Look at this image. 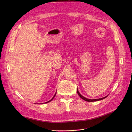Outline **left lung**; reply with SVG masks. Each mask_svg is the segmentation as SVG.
Masks as SVG:
<instances>
[{"label": "left lung", "mask_w": 132, "mask_h": 132, "mask_svg": "<svg viewBox=\"0 0 132 132\" xmlns=\"http://www.w3.org/2000/svg\"><path fill=\"white\" fill-rule=\"evenodd\" d=\"M77 93H78V95H79V96L81 98H82L83 100H85V101H87V102H95V101H100V100H103V99H104V98H105L106 97H108V96H105V97H103V98H98V99H94V100H90V99H88V98H85V97H84V96H82L80 94V93L79 92V91H78V90L77 89Z\"/></svg>", "instance_id": "8db88e82"}]
</instances>
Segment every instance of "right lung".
Masks as SVG:
<instances>
[{
    "label": "right lung",
    "mask_w": 132,
    "mask_h": 132,
    "mask_svg": "<svg viewBox=\"0 0 132 132\" xmlns=\"http://www.w3.org/2000/svg\"><path fill=\"white\" fill-rule=\"evenodd\" d=\"M55 94H56V93H55V95H54V96H53V98H52V99H51V100H50V101H48V102H46V103H48V102H50V101H52V100H53V98H54V96H55Z\"/></svg>",
    "instance_id": "right-lung-1"
}]
</instances>
